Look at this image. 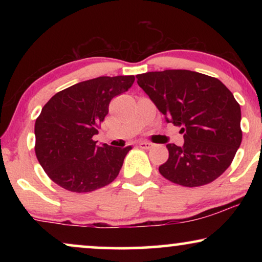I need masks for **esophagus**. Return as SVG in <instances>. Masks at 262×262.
Listing matches in <instances>:
<instances>
[{
    "instance_id": "1",
    "label": "esophagus",
    "mask_w": 262,
    "mask_h": 262,
    "mask_svg": "<svg viewBox=\"0 0 262 262\" xmlns=\"http://www.w3.org/2000/svg\"><path fill=\"white\" fill-rule=\"evenodd\" d=\"M138 145H139V148H142V149H150V148H151V143L144 142V141L139 142Z\"/></svg>"
}]
</instances>
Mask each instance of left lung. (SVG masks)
I'll use <instances>...</instances> for the list:
<instances>
[{
    "label": "left lung",
    "instance_id": "left-lung-1",
    "mask_svg": "<svg viewBox=\"0 0 262 262\" xmlns=\"http://www.w3.org/2000/svg\"><path fill=\"white\" fill-rule=\"evenodd\" d=\"M137 83L167 123L181 128L182 146L167 144L159 170L185 187L210 184L230 166L242 142L241 107L218 80L191 70L137 75Z\"/></svg>",
    "mask_w": 262,
    "mask_h": 262
}]
</instances>
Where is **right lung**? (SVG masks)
Returning <instances> with one entry per match:
<instances>
[{
  "label": "right lung",
  "instance_id": "obj_1",
  "mask_svg": "<svg viewBox=\"0 0 262 262\" xmlns=\"http://www.w3.org/2000/svg\"><path fill=\"white\" fill-rule=\"evenodd\" d=\"M135 76H100L58 92L42 107L34 125L35 155L53 182L85 193L118 177L131 146L96 145L99 124L111 100L128 91Z\"/></svg>",
  "mask_w": 262,
  "mask_h": 262
}]
</instances>
